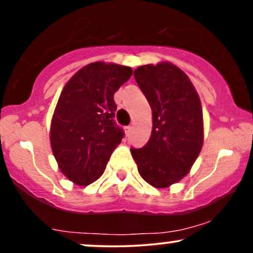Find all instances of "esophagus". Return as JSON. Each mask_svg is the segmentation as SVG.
<instances>
[{
	"label": "esophagus",
	"instance_id": "obj_1",
	"mask_svg": "<svg viewBox=\"0 0 253 253\" xmlns=\"http://www.w3.org/2000/svg\"><path fill=\"white\" fill-rule=\"evenodd\" d=\"M125 129H126V133L128 134L130 130H132V126H126V128H125Z\"/></svg>",
	"mask_w": 253,
	"mask_h": 253
}]
</instances>
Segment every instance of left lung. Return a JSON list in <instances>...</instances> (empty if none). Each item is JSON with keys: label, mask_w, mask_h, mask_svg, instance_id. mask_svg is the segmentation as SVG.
I'll list each match as a JSON object with an SVG mask.
<instances>
[{"label": "left lung", "mask_w": 253, "mask_h": 253, "mask_svg": "<svg viewBox=\"0 0 253 253\" xmlns=\"http://www.w3.org/2000/svg\"><path fill=\"white\" fill-rule=\"evenodd\" d=\"M134 78L152 109L150 140L130 147L140 176L155 188H167L189 172L203 144L200 97L190 80L171 63L143 65Z\"/></svg>", "instance_id": "8db88e82"}]
</instances>
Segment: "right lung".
Returning a JSON list of instances; mask_svg holds the SVG:
<instances>
[{
  "label": "right lung",
  "mask_w": 253,
  "mask_h": 253,
  "mask_svg": "<svg viewBox=\"0 0 253 253\" xmlns=\"http://www.w3.org/2000/svg\"><path fill=\"white\" fill-rule=\"evenodd\" d=\"M132 69L103 62L84 66L64 86L51 124L50 140L59 169L88 185L100 178L125 133L114 121L115 91Z\"/></svg>",
  "instance_id": "obj_1"
}]
</instances>
